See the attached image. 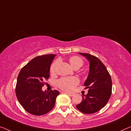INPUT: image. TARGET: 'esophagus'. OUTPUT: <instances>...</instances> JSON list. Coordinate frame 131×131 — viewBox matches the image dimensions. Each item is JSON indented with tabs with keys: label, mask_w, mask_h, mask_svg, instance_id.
<instances>
[{
	"label": "esophagus",
	"mask_w": 131,
	"mask_h": 131,
	"mask_svg": "<svg viewBox=\"0 0 131 131\" xmlns=\"http://www.w3.org/2000/svg\"><path fill=\"white\" fill-rule=\"evenodd\" d=\"M64 93H66V94H68V95H69V96H73V93H69V92H64Z\"/></svg>",
	"instance_id": "34e87169"
}]
</instances>
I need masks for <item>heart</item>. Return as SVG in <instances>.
Returning <instances> with one entry per match:
<instances>
[{
	"label": "heart",
	"instance_id": "b5f03b06",
	"mask_svg": "<svg viewBox=\"0 0 131 131\" xmlns=\"http://www.w3.org/2000/svg\"><path fill=\"white\" fill-rule=\"evenodd\" d=\"M70 63L74 69H79L82 67L83 64V60L78 56H72L69 59ZM59 63L58 60L54 62L50 68V71L52 73H55L56 68ZM79 81L76 77H65L62 78L57 81V85L60 89L67 91H71L75 88Z\"/></svg>",
	"mask_w": 131,
	"mask_h": 131
}]
</instances>
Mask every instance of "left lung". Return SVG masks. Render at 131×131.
I'll use <instances>...</instances> for the list:
<instances>
[{"mask_svg": "<svg viewBox=\"0 0 131 131\" xmlns=\"http://www.w3.org/2000/svg\"><path fill=\"white\" fill-rule=\"evenodd\" d=\"M89 62V72L84 85L88 89L82 101L77 108L84 114H93L101 110L108 103L112 93L110 74L100 59L89 53H78Z\"/></svg>", "mask_w": 131, "mask_h": 131, "instance_id": "1", "label": "left lung"}]
</instances>
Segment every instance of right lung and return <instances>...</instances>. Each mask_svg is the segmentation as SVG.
<instances>
[{"mask_svg":"<svg viewBox=\"0 0 131 131\" xmlns=\"http://www.w3.org/2000/svg\"><path fill=\"white\" fill-rule=\"evenodd\" d=\"M55 54H45L32 59L19 72L16 95L25 110L34 115H43L54 106L59 92L43 91L45 82L49 78L50 65Z\"/></svg>","mask_w":131,"mask_h":131,"instance_id":"add662e5","label":"right lung"}]
</instances>
